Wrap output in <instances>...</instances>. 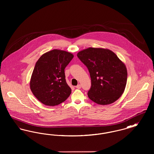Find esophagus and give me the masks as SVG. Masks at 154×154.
<instances>
[{"instance_id":"esophagus-1","label":"esophagus","mask_w":154,"mask_h":154,"mask_svg":"<svg viewBox=\"0 0 154 154\" xmlns=\"http://www.w3.org/2000/svg\"><path fill=\"white\" fill-rule=\"evenodd\" d=\"M75 87L77 88V89H80V88H81V86L80 84H79V85H77Z\"/></svg>"}]
</instances>
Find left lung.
Segmentation results:
<instances>
[{"instance_id":"obj_1","label":"left lung","mask_w":154,"mask_h":154,"mask_svg":"<svg viewBox=\"0 0 154 154\" xmlns=\"http://www.w3.org/2000/svg\"><path fill=\"white\" fill-rule=\"evenodd\" d=\"M77 57L90 73L89 98L100 105L117 100L124 92L128 73L117 55L109 49L89 47L79 52Z\"/></svg>"}]
</instances>
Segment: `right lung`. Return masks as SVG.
<instances>
[{
	"mask_svg": "<svg viewBox=\"0 0 154 154\" xmlns=\"http://www.w3.org/2000/svg\"><path fill=\"white\" fill-rule=\"evenodd\" d=\"M73 57L69 52L55 49L38 59L31 76L30 88L40 102L48 106H57L71 94L65 69Z\"/></svg>",
	"mask_w": 154,
	"mask_h": 154,
	"instance_id": "1",
	"label": "right lung"
}]
</instances>
